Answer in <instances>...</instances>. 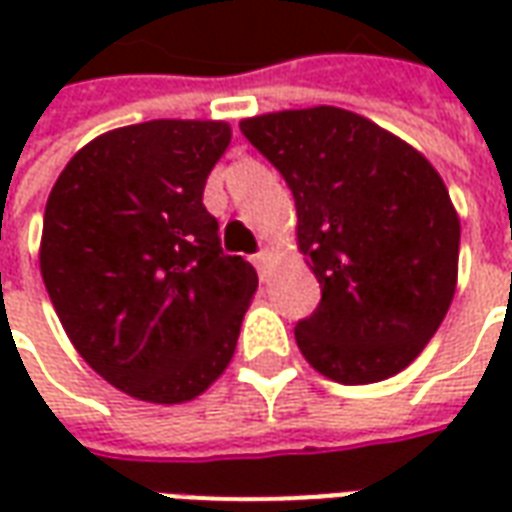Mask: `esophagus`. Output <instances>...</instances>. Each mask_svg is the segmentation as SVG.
<instances>
[{"label": "esophagus", "mask_w": 512, "mask_h": 512, "mask_svg": "<svg viewBox=\"0 0 512 512\" xmlns=\"http://www.w3.org/2000/svg\"><path fill=\"white\" fill-rule=\"evenodd\" d=\"M271 257H274V252H271V249H260V252L255 255V266H257V271L263 274V277H266L268 266H271Z\"/></svg>", "instance_id": "34e87169"}]
</instances>
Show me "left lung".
Returning <instances> with one entry per match:
<instances>
[{
  "label": "left lung",
  "instance_id": "left-lung-1",
  "mask_svg": "<svg viewBox=\"0 0 512 512\" xmlns=\"http://www.w3.org/2000/svg\"><path fill=\"white\" fill-rule=\"evenodd\" d=\"M296 200L299 249L321 304L296 343L337 384H376L408 367L450 310L461 222L430 161L337 106L241 120Z\"/></svg>",
  "mask_w": 512,
  "mask_h": 512
}]
</instances>
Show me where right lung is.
I'll return each mask as SVG.
<instances>
[{"label": "right lung", "mask_w": 512, "mask_h": 512, "mask_svg": "<svg viewBox=\"0 0 512 512\" xmlns=\"http://www.w3.org/2000/svg\"><path fill=\"white\" fill-rule=\"evenodd\" d=\"M227 145L216 120L117 128L68 161L46 202L40 274L62 329L147 403H183L222 376L257 290L202 205Z\"/></svg>", "instance_id": "1"}]
</instances>
